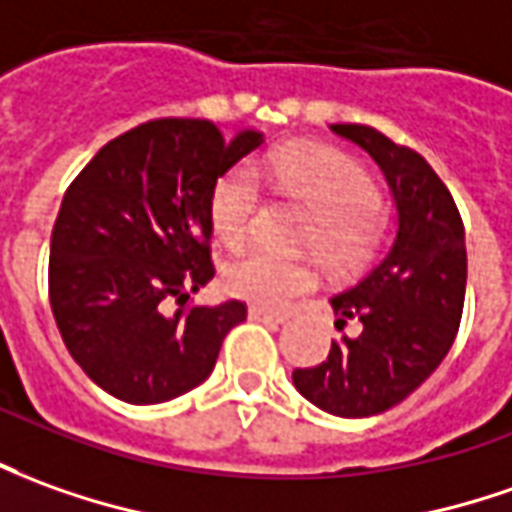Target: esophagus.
Returning <instances> with one entry per match:
<instances>
[{"mask_svg":"<svg viewBox=\"0 0 512 512\" xmlns=\"http://www.w3.org/2000/svg\"><path fill=\"white\" fill-rule=\"evenodd\" d=\"M250 320H262V323H284L287 312H276V309H267V306H250L248 309Z\"/></svg>","mask_w":512,"mask_h":512,"instance_id":"1","label":"esophagus"}]
</instances>
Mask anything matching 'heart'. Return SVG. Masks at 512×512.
Returning <instances> with one entry per match:
<instances>
[{
    "label": "heart",
    "instance_id": "obj_1",
    "mask_svg": "<svg viewBox=\"0 0 512 512\" xmlns=\"http://www.w3.org/2000/svg\"><path fill=\"white\" fill-rule=\"evenodd\" d=\"M262 172L315 214L309 245L323 262L337 270L368 262L382 234V220L376 209L379 189L365 169L340 153L303 147L264 161ZM259 203L262 192L253 167L239 164L228 169L211 192L209 214L217 239L231 248L242 245L253 231ZM222 284L236 298L284 306L315 287V270L303 262L278 259L262 248H250L225 264Z\"/></svg>",
    "mask_w": 512,
    "mask_h": 512
}]
</instances>
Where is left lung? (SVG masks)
I'll list each match as a JSON object with an SVG mask.
<instances>
[{"instance_id":"1","label":"left lung","mask_w":512,"mask_h":512,"mask_svg":"<svg viewBox=\"0 0 512 512\" xmlns=\"http://www.w3.org/2000/svg\"><path fill=\"white\" fill-rule=\"evenodd\" d=\"M379 164L393 192L398 231L382 262L331 298L334 326L359 334L331 340L326 362L292 373L295 390L340 418L396 407L435 373L460 329L465 301V228L446 183L424 155L368 125H331Z\"/></svg>"}]
</instances>
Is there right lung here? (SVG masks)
I'll list each match as a JSON object with an SVG mask.
<instances>
[{"instance_id":"add662e5","label":"right lung","mask_w":512,"mask_h":512,"mask_svg":"<svg viewBox=\"0 0 512 512\" xmlns=\"http://www.w3.org/2000/svg\"><path fill=\"white\" fill-rule=\"evenodd\" d=\"M262 142L259 130L225 139L206 119H153L105 144L66 189L49 303L72 359L105 393L128 404L189 393L248 317L242 301L183 303L214 278L211 192Z\"/></svg>"}]
</instances>
